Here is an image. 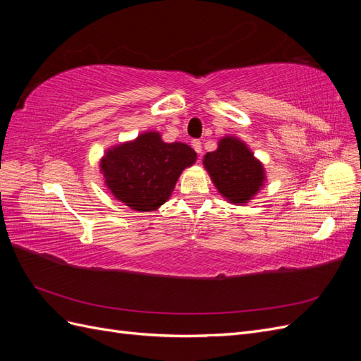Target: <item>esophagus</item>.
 Instances as JSON below:
<instances>
[{
  "label": "esophagus",
  "mask_w": 361,
  "mask_h": 361,
  "mask_svg": "<svg viewBox=\"0 0 361 361\" xmlns=\"http://www.w3.org/2000/svg\"><path fill=\"white\" fill-rule=\"evenodd\" d=\"M191 146L195 152H197V154H202V141L200 140H192Z\"/></svg>",
  "instance_id": "esophagus-1"
}]
</instances>
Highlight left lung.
<instances>
[{
  "instance_id": "left-lung-1",
  "label": "left lung",
  "mask_w": 361,
  "mask_h": 361,
  "mask_svg": "<svg viewBox=\"0 0 361 361\" xmlns=\"http://www.w3.org/2000/svg\"><path fill=\"white\" fill-rule=\"evenodd\" d=\"M203 164L216 190L232 203H247L265 180L262 164L233 137L223 138L216 150L207 152Z\"/></svg>"
}]
</instances>
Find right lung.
Instances as JSON below:
<instances>
[{"label": "right lung", "mask_w": 361, "mask_h": 361, "mask_svg": "<svg viewBox=\"0 0 361 361\" xmlns=\"http://www.w3.org/2000/svg\"><path fill=\"white\" fill-rule=\"evenodd\" d=\"M195 158L188 145L164 143L158 133H146L108 150L101 169L116 199L147 212L167 202L182 170L192 166Z\"/></svg>", "instance_id": "add662e5"}]
</instances>
